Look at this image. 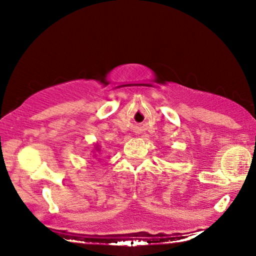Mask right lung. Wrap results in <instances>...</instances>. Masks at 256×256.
<instances>
[{"label":"right lung","mask_w":256,"mask_h":256,"mask_svg":"<svg viewBox=\"0 0 256 256\" xmlns=\"http://www.w3.org/2000/svg\"><path fill=\"white\" fill-rule=\"evenodd\" d=\"M96 148H98V146H96Z\"/></svg>","instance_id":"1"}]
</instances>
